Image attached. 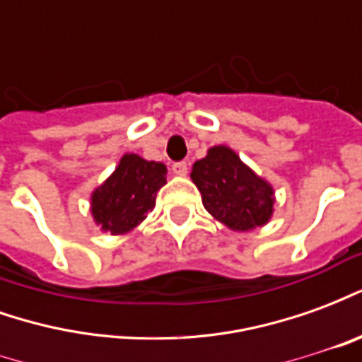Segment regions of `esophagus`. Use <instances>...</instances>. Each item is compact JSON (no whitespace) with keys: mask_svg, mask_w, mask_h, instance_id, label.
Instances as JSON below:
<instances>
[{"mask_svg":"<svg viewBox=\"0 0 362 362\" xmlns=\"http://www.w3.org/2000/svg\"><path fill=\"white\" fill-rule=\"evenodd\" d=\"M173 173L178 174V176H186V174H188V165H186L184 160H182V163H174Z\"/></svg>","mask_w":362,"mask_h":362,"instance_id":"34e87169","label":"esophagus"}]
</instances>
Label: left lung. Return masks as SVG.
Segmentation results:
<instances>
[{
	"instance_id": "8db88e82",
	"label": "left lung",
	"mask_w": 362,
	"mask_h": 362,
	"mask_svg": "<svg viewBox=\"0 0 362 362\" xmlns=\"http://www.w3.org/2000/svg\"><path fill=\"white\" fill-rule=\"evenodd\" d=\"M192 180L213 217L233 230H252L266 225L273 213V188L235 151L217 145L192 166Z\"/></svg>"
}]
</instances>
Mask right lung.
Wrapping results in <instances>:
<instances>
[{"mask_svg": "<svg viewBox=\"0 0 362 362\" xmlns=\"http://www.w3.org/2000/svg\"><path fill=\"white\" fill-rule=\"evenodd\" d=\"M166 184V166L139 155H124L118 168L93 192L90 211L96 225L110 235L129 233L155 207L157 192Z\"/></svg>", "mask_w": 362, "mask_h": 362, "instance_id": "1", "label": "right lung"}]
</instances>
